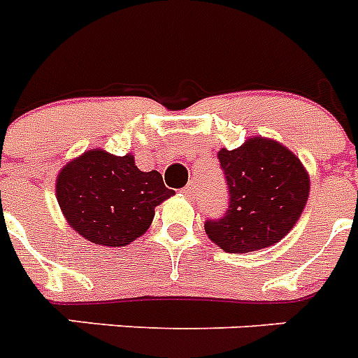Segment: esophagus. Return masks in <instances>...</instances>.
<instances>
[{"mask_svg": "<svg viewBox=\"0 0 358 358\" xmlns=\"http://www.w3.org/2000/svg\"><path fill=\"white\" fill-rule=\"evenodd\" d=\"M196 191H198L196 180H191V182H189L187 185H185V189H183V192H185V194H187L189 198L194 196V192H196Z\"/></svg>", "mask_w": 358, "mask_h": 358, "instance_id": "esophagus-1", "label": "esophagus"}]
</instances>
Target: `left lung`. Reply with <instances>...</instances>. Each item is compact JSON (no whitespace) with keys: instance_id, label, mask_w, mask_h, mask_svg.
<instances>
[{"instance_id":"obj_1","label":"left lung","mask_w":358,"mask_h":358,"mask_svg":"<svg viewBox=\"0 0 358 358\" xmlns=\"http://www.w3.org/2000/svg\"><path fill=\"white\" fill-rule=\"evenodd\" d=\"M217 158L229 189V207L223 216L205 220V232L231 254L278 243L308 200L310 178L299 158L261 136L232 151L222 149Z\"/></svg>"}]
</instances>
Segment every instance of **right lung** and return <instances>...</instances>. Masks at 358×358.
I'll return each mask as SVG.
<instances>
[{
  "mask_svg": "<svg viewBox=\"0 0 358 358\" xmlns=\"http://www.w3.org/2000/svg\"><path fill=\"white\" fill-rule=\"evenodd\" d=\"M158 171L144 173L131 155L93 149L57 176L59 207L83 238L104 247H126L144 234L155 207L173 196Z\"/></svg>",
  "mask_w": 358,
  "mask_h": 358,
  "instance_id": "right-lung-1",
  "label": "right lung"
}]
</instances>
